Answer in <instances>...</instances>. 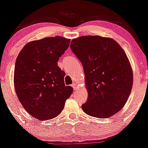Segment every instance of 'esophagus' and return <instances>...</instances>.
<instances>
[{
  "instance_id": "obj_1",
  "label": "esophagus",
  "mask_w": 148,
  "mask_h": 148,
  "mask_svg": "<svg viewBox=\"0 0 148 148\" xmlns=\"http://www.w3.org/2000/svg\"><path fill=\"white\" fill-rule=\"evenodd\" d=\"M72 87H73V88H74V90H77V89H78V84H77V83H74V84L72 85Z\"/></svg>"
}]
</instances>
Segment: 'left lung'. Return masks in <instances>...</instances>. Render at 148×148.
<instances>
[{
    "label": "left lung",
    "instance_id": "8db88e82",
    "mask_svg": "<svg viewBox=\"0 0 148 148\" xmlns=\"http://www.w3.org/2000/svg\"><path fill=\"white\" fill-rule=\"evenodd\" d=\"M72 52L84 69L88 98L84 113L108 118L120 111L133 86V71L125 51L113 39L86 35L73 39Z\"/></svg>",
    "mask_w": 148,
    "mask_h": 148
}]
</instances>
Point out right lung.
<instances>
[{
	"instance_id": "obj_1",
	"label": "right lung",
	"mask_w": 148,
	"mask_h": 148,
	"mask_svg": "<svg viewBox=\"0 0 148 148\" xmlns=\"http://www.w3.org/2000/svg\"><path fill=\"white\" fill-rule=\"evenodd\" d=\"M70 40L45 37L27 43L16 58L14 72L15 91L25 110L40 120L57 117L73 92L64 82L65 73L58 61Z\"/></svg>"
}]
</instances>
